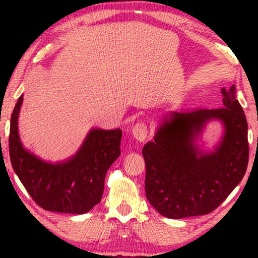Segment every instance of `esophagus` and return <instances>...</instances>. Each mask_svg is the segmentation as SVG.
Masks as SVG:
<instances>
[{"mask_svg":"<svg viewBox=\"0 0 258 258\" xmlns=\"http://www.w3.org/2000/svg\"><path fill=\"white\" fill-rule=\"evenodd\" d=\"M133 136L135 137L136 140H139L140 142H142L147 139L148 135V126L144 122H137L135 125L133 126Z\"/></svg>","mask_w":258,"mask_h":258,"instance_id":"1","label":"esophagus"}]
</instances>
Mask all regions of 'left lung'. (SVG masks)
Listing matches in <instances>:
<instances>
[{
    "label": "left lung",
    "instance_id": "8db88e82",
    "mask_svg": "<svg viewBox=\"0 0 258 258\" xmlns=\"http://www.w3.org/2000/svg\"><path fill=\"white\" fill-rule=\"evenodd\" d=\"M221 91L223 108L169 112L153 142L143 147L146 196L164 217L177 220L211 213L245 174L248 123L236 100L235 86ZM210 120H221L225 133L214 151L204 153L196 141Z\"/></svg>",
    "mask_w": 258,
    "mask_h": 258
}]
</instances>
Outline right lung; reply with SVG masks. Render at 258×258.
I'll use <instances>...</instances> for the list:
<instances>
[{"label":"right lung","mask_w":258,"mask_h":258,"mask_svg":"<svg viewBox=\"0 0 258 258\" xmlns=\"http://www.w3.org/2000/svg\"><path fill=\"white\" fill-rule=\"evenodd\" d=\"M21 95L10 119L9 155L14 171L36 204L48 211L84 214L100 203L108 169L121 154L122 130L91 129L80 150L61 163H49L24 149L17 119Z\"/></svg>","instance_id":"obj_1"}]
</instances>
